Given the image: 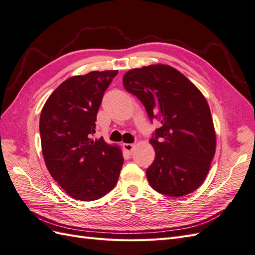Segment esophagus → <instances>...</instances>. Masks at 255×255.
<instances>
[{"instance_id":"esophagus-1","label":"esophagus","mask_w":255,"mask_h":255,"mask_svg":"<svg viewBox=\"0 0 255 255\" xmlns=\"http://www.w3.org/2000/svg\"><path fill=\"white\" fill-rule=\"evenodd\" d=\"M134 143H125L123 144V148H125V150L126 151H128V152H132L133 151V149H134Z\"/></svg>"}]
</instances>
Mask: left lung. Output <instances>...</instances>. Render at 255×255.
I'll use <instances>...</instances> for the list:
<instances>
[{
    "instance_id": "8db88e82",
    "label": "left lung",
    "mask_w": 255,
    "mask_h": 255,
    "mask_svg": "<svg viewBox=\"0 0 255 255\" xmlns=\"http://www.w3.org/2000/svg\"><path fill=\"white\" fill-rule=\"evenodd\" d=\"M126 90L161 127L150 143L155 159L146 169L151 187L182 197L204 182L216 151V133L206 99L186 76L168 65L136 68L123 76Z\"/></svg>"
}]
</instances>
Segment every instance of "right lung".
Here are the masks:
<instances>
[{"label":"right lung","instance_id":"right-lung-1","mask_svg":"<svg viewBox=\"0 0 255 255\" xmlns=\"http://www.w3.org/2000/svg\"><path fill=\"white\" fill-rule=\"evenodd\" d=\"M117 70L92 71L66 80L53 91L40 115L39 130L48 170L67 194L94 201L118 182L123 165L118 145L96 133V121L105 90Z\"/></svg>","mask_w":255,"mask_h":255}]
</instances>
